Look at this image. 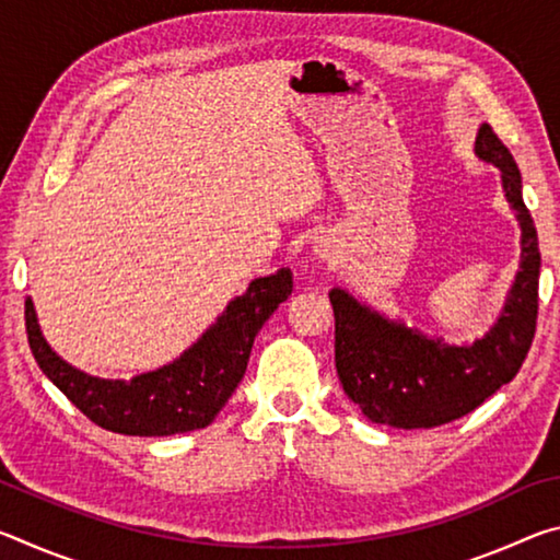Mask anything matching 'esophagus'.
<instances>
[{
    "label": "esophagus",
    "instance_id": "1",
    "mask_svg": "<svg viewBox=\"0 0 560 560\" xmlns=\"http://www.w3.org/2000/svg\"><path fill=\"white\" fill-rule=\"evenodd\" d=\"M314 252H316V257L324 259V261H334L336 254H338L336 246L330 244V242H326V240H318L316 246H314Z\"/></svg>",
    "mask_w": 560,
    "mask_h": 560
}]
</instances>
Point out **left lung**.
Wrapping results in <instances>:
<instances>
[{
  "instance_id": "8db88e82",
  "label": "left lung",
  "mask_w": 560,
  "mask_h": 560,
  "mask_svg": "<svg viewBox=\"0 0 560 560\" xmlns=\"http://www.w3.org/2000/svg\"><path fill=\"white\" fill-rule=\"evenodd\" d=\"M474 155L501 173L504 197L521 226V261L504 308L485 336L447 343L400 318H390L346 289H330L336 316V371L360 412L397 430L438 428L471 412L501 385L514 381L530 348L538 314L541 252L521 195L514 155L481 122Z\"/></svg>"
}]
</instances>
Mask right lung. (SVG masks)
Returning a JSON list of instances; mask_svg holds the SVG:
<instances>
[{
    "mask_svg": "<svg viewBox=\"0 0 560 560\" xmlns=\"http://www.w3.org/2000/svg\"><path fill=\"white\" fill-rule=\"evenodd\" d=\"M293 291L291 269L249 283L183 355L130 381H110L79 371L46 343L34 301L26 299V336L44 375L96 422L130 438H170L210 424L242 383L254 338Z\"/></svg>",
    "mask_w": 560,
    "mask_h": 560,
    "instance_id": "1",
    "label": "right lung"
}]
</instances>
